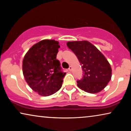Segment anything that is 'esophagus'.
<instances>
[{"label":"esophagus","mask_w":131,"mask_h":131,"mask_svg":"<svg viewBox=\"0 0 131 131\" xmlns=\"http://www.w3.org/2000/svg\"><path fill=\"white\" fill-rule=\"evenodd\" d=\"M69 71H71V70H72V67H71V66H70V67H69Z\"/></svg>","instance_id":"34e87169"}]
</instances>
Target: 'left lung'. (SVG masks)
I'll return each instance as SVG.
<instances>
[{"mask_svg": "<svg viewBox=\"0 0 131 131\" xmlns=\"http://www.w3.org/2000/svg\"><path fill=\"white\" fill-rule=\"evenodd\" d=\"M67 45L76 55L83 71L77 81L78 86L91 94L103 90L112 78V69L105 57L88 41L68 42Z\"/></svg>", "mask_w": 131, "mask_h": 131, "instance_id": "1", "label": "left lung"}]
</instances>
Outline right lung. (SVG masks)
I'll return each instance as SVG.
<instances>
[{"label": "right lung", "instance_id": "1", "mask_svg": "<svg viewBox=\"0 0 131 131\" xmlns=\"http://www.w3.org/2000/svg\"><path fill=\"white\" fill-rule=\"evenodd\" d=\"M58 42L43 40L34 45L25 55L23 72L30 87L40 95L47 96L61 88L66 73L57 60Z\"/></svg>", "mask_w": 131, "mask_h": 131}]
</instances>
